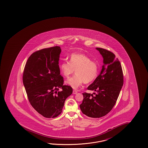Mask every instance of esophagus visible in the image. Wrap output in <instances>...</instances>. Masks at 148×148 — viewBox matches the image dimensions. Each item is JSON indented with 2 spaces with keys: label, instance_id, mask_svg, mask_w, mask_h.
I'll list each match as a JSON object with an SVG mask.
<instances>
[{
  "label": "esophagus",
  "instance_id": "34e87169",
  "mask_svg": "<svg viewBox=\"0 0 148 148\" xmlns=\"http://www.w3.org/2000/svg\"><path fill=\"white\" fill-rule=\"evenodd\" d=\"M73 93L74 95H76L77 93V91H76V90H73Z\"/></svg>",
  "mask_w": 148,
  "mask_h": 148
}]
</instances>
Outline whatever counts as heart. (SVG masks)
<instances>
[{"label":"heart","instance_id":"b5f03b06","mask_svg":"<svg viewBox=\"0 0 148 148\" xmlns=\"http://www.w3.org/2000/svg\"><path fill=\"white\" fill-rule=\"evenodd\" d=\"M59 69L66 78L69 77L75 70L76 75L66 82L67 85L74 89H78L84 82L87 84L95 80L99 73L97 63L83 53L71 54L70 62H62Z\"/></svg>","mask_w":148,"mask_h":148}]
</instances>
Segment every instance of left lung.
Here are the masks:
<instances>
[{"mask_svg": "<svg viewBox=\"0 0 148 148\" xmlns=\"http://www.w3.org/2000/svg\"><path fill=\"white\" fill-rule=\"evenodd\" d=\"M103 58V65L99 75L88 87L95 91L84 93V99L79 105L82 113L91 118L104 116L114 107L123 85L121 64L114 53L101 48H96Z\"/></svg>", "mask_w": 148, "mask_h": 148, "instance_id": "left-lung-1", "label": "left lung"}]
</instances>
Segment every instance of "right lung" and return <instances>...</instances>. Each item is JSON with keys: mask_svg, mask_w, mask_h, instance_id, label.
<instances>
[{"mask_svg": "<svg viewBox=\"0 0 148 148\" xmlns=\"http://www.w3.org/2000/svg\"><path fill=\"white\" fill-rule=\"evenodd\" d=\"M61 51L60 47L56 46L34 52L28 59L23 73V84L30 104L47 118L59 116L73 92L71 86L63 85L59 66Z\"/></svg>", "mask_w": 148, "mask_h": 148, "instance_id": "add662e5", "label": "right lung"}]
</instances>
